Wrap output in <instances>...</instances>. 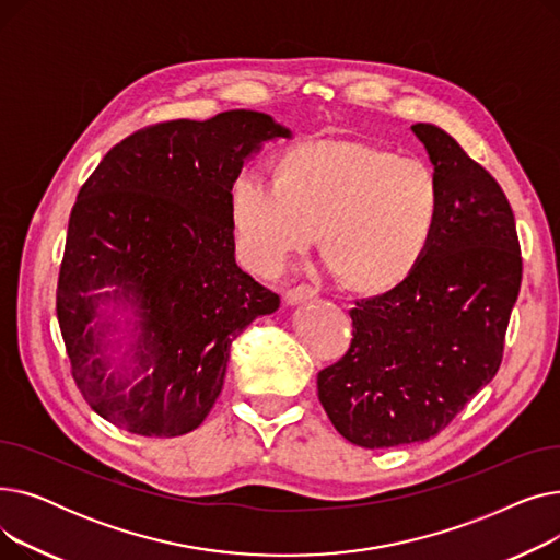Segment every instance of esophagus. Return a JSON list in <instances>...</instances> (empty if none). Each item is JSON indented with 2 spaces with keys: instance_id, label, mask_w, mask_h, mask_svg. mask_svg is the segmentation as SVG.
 Masks as SVG:
<instances>
[{
  "instance_id": "34e87169",
  "label": "esophagus",
  "mask_w": 560,
  "mask_h": 560,
  "mask_svg": "<svg viewBox=\"0 0 560 560\" xmlns=\"http://www.w3.org/2000/svg\"><path fill=\"white\" fill-rule=\"evenodd\" d=\"M317 298V290L308 283H302V285H295L285 290V302L292 306V304H302V302H311Z\"/></svg>"
}]
</instances>
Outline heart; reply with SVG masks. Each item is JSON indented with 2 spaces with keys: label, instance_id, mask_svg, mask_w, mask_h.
<instances>
[{
  "label": "heart",
  "instance_id": "obj_1",
  "mask_svg": "<svg viewBox=\"0 0 560 560\" xmlns=\"http://www.w3.org/2000/svg\"><path fill=\"white\" fill-rule=\"evenodd\" d=\"M440 215V184L420 159L359 142L292 147L277 179L243 172L229 188L235 254L279 275L319 229L329 265L359 290H388L418 268Z\"/></svg>",
  "mask_w": 560,
  "mask_h": 560
}]
</instances>
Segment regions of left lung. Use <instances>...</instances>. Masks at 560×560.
<instances>
[{"instance_id": "left-lung-1", "label": "left lung", "mask_w": 560, "mask_h": 560, "mask_svg": "<svg viewBox=\"0 0 560 560\" xmlns=\"http://www.w3.org/2000/svg\"><path fill=\"white\" fill-rule=\"evenodd\" d=\"M440 184L433 238L399 285L357 300L345 357L317 397L351 445L388 450L443 431L502 365L522 283L511 203L492 174L440 127H410Z\"/></svg>"}]
</instances>
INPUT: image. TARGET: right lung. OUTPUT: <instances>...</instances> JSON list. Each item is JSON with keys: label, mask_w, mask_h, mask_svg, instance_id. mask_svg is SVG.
Segmentation results:
<instances>
[{"label": "right lung", "mask_w": 560, "mask_h": 560, "mask_svg": "<svg viewBox=\"0 0 560 560\" xmlns=\"http://www.w3.org/2000/svg\"><path fill=\"white\" fill-rule=\"evenodd\" d=\"M275 138L290 131L256 110L159 122L117 142L81 186L56 315L74 384L110 424L147 438L197 429L222 393L231 342L279 308L277 292L235 265L229 222L233 179ZM104 284L116 290L94 292ZM108 299L139 317L125 375L107 372Z\"/></svg>", "instance_id": "right-lung-1"}]
</instances>
